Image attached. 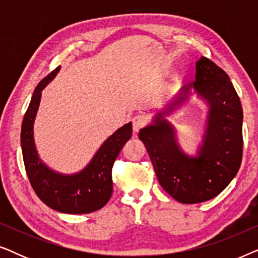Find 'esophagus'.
<instances>
[{
    "label": "esophagus",
    "mask_w": 258,
    "mask_h": 258,
    "mask_svg": "<svg viewBox=\"0 0 258 258\" xmlns=\"http://www.w3.org/2000/svg\"><path fill=\"white\" fill-rule=\"evenodd\" d=\"M146 123H147V118L144 117L143 115H136L135 117L133 118V130L135 133H137L144 124H146Z\"/></svg>",
    "instance_id": "esophagus-1"
}]
</instances>
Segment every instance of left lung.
Segmentation results:
<instances>
[{
	"instance_id": "1",
	"label": "left lung",
	"mask_w": 258,
	"mask_h": 258,
	"mask_svg": "<svg viewBox=\"0 0 258 258\" xmlns=\"http://www.w3.org/2000/svg\"><path fill=\"white\" fill-rule=\"evenodd\" d=\"M191 89L210 105L206 132L196 157L179 148L174 128L164 118L184 103ZM243 110L223 69L207 57L196 62L195 81L158 112L139 137L147 148L158 182L179 203L209 201L227 188L242 162Z\"/></svg>"
}]
</instances>
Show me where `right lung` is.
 I'll list each match as a JSON object with an SVG mask.
<instances>
[{
	"label": "right lung",
	"instance_id": "obj_1",
	"mask_svg": "<svg viewBox=\"0 0 258 258\" xmlns=\"http://www.w3.org/2000/svg\"><path fill=\"white\" fill-rule=\"evenodd\" d=\"M59 67L44 77L35 89L21 130L24 167L42 202L64 214H90L104 207L112 194L111 170L123 146L132 137V123H126L104 141L93 160L77 174L63 175L51 170L38 157L34 142V121L40 105L42 90L56 76Z\"/></svg>",
	"mask_w": 258,
	"mask_h": 258
}]
</instances>
